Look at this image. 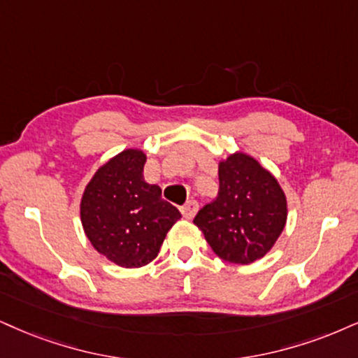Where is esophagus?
Here are the masks:
<instances>
[{"instance_id":"obj_1","label":"esophagus","mask_w":358,"mask_h":358,"mask_svg":"<svg viewBox=\"0 0 358 358\" xmlns=\"http://www.w3.org/2000/svg\"><path fill=\"white\" fill-rule=\"evenodd\" d=\"M197 210H199V204H197V201H187L186 204L180 207V213L186 219H192L194 215L197 214Z\"/></svg>"}]
</instances>
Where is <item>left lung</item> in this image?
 I'll return each mask as SVG.
<instances>
[{"label": "left lung", "mask_w": 358, "mask_h": 358, "mask_svg": "<svg viewBox=\"0 0 358 358\" xmlns=\"http://www.w3.org/2000/svg\"><path fill=\"white\" fill-rule=\"evenodd\" d=\"M287 201L279 182L247 154L219 162V194L194 217L220 259L250 264L264 257L284 231Z\"/></svg>", "instance_id": "8db88e82"}]
</instances>
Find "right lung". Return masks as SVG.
Instances as JSON below:
<instances>
[{"instance_id": "right-lung-1", "label": "right lung", "mask_w": 358, "mask_h": 358, "mask_svg": "<svg viewBox=\"0 0 358 358\" xmlns=\"http://www.w3.org/2000/svg\"><path fill=\"white\" fill-rule=\"evenodd\" d=\"M145 154L126 149L101 166L81 199V222L92 247L126 268L156 259L172 224L180 219L143 178Z\"/></svg>"}]
</instances>
